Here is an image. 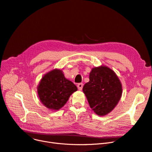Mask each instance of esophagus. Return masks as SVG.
<instances>
[{"label": "esophagus", "instance_id": "1", "mask_svg": "<svg viewBox=\"0 0 152 152\" xmlns=\"http://www.w3.org/2000/svg\"><path fill=\"white\" fill-rule=\"evenodd\" d=\"M83 83H79L77 84V88L79 90L81 91L82 89H83Z\"/></svg>", "mask_w": 152, "mask_h": 152}]
</instances>
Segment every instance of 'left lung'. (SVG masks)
Returning a JSON list of instances; mask_svg holds the SVG:
<instances>
[{"label": "left lung", "mask_w": 152, "mask_h": 152, "mask_svg": "<svg viewBox=\"0 0 152 152\" xmlns=\"http://www.w3.org/2000/svg\"><path fill=\"white\" fill-rule=\"evenodd\" d=\"M90 107L98 115H105L113 110L121 99V83L114 71L101 66L92 68L89 81L83 88Z\"/></svg>", "instance_id": "8db88e82"}]
</instances>
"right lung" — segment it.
<instances>
[{"mask_svg": "<svg viewBox=\"0 0 152 152\" xmlns=\"http://www.w3.org/2000/svg\"><path fill=\"white\" fill-rule=\"evenodd\" d=\"M77 90L76 85L66 79L61 69H53L45 75L39 82L37 92L39 100L46 107L58 110Z\"/></svg>", "mask_w": 152, "mask_h": 152, "instance_id": "1", "label": "right lung"}]
</instances>
